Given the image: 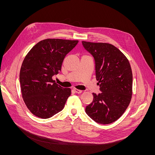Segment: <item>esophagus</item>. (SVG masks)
<instances>
[{"instance_id":"esophagus-1","label":"esophagus","mask_w":155,"mask_h":155,"mask_svg":"<svg viewBox=\"0 0 155 155\" xmlns=\"http://www.w3.org/2000/svg\"><path fill=\"white\" fill-rule=\"evenodd\" d=\"M73 91H74V92H75V93H77V94H81V93L82 92V91L78 90V89H77V88H73Z\"/></svg>"}]
</instances>
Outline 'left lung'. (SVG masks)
Returning a JSON list of instances; mask_svg holds the SVG:
<instances>
[{"label":"left lung","instance_id":"1","mask_svg":"<svg viewBox=\"0 0 155 155\" xmlns=\"http://www.w3.org/2000/svg\"><path fill=\"white\" fill-rule=\"evenodd\" d=\"M82 45L94 58L96 80L102 92L92 94L93 101L85 112L97 123H112L123 114L131 102V65L126 56L111 44L82 41Z\"/></svg>","mask_w":155,"mask_h":155}]
</instances>
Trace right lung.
<instances>
[{"instance_id": "add662e5", "label": "right lung", "mask_w": 155, "mask_h": 155, "mask_svg": "<svg viewBox=\"0 0 155 155\" xmlns=\"http://www.w3.org/2000/svg\"><path fill=\"white\" fill-rule=\"evenodd\" d=\"M77 40L46 39L31 48L22 63L19 80L22 99L32 114L51 117L64 108L71 89L55 83L63 61Z\"/></svg>"}]
</instances>
